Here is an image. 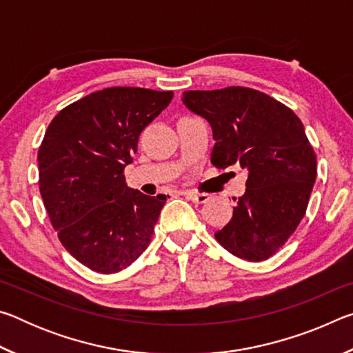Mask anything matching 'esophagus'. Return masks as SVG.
<instances>
[{
	"instance_id": "obj_1",
	"label": "esophagus",
	"mask_w": 353,
	"mask_h": 353,
	"mask_svg": "<svg viewBox=\"0 0 353 353\" xmlns=\"http://www.w3.org/2000/svg\"><path fill=\"white\" fill-rule=\"evenodd\" d=\"M183 196L190 201H193L194 204H205L210 199V196L207 193H193V191H183Z\"/></svg>"
}]
</instances>
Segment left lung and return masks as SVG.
Here are the masks:
<instances>
[{
    "instance_id": "left-lung-1",
    "label": "left lung",
    "mask_w": 353,
    "mask_h": 353,
    "mask_svg": "<svg viewBox=\"0 0 353 353\" xmlns=\"http://www.w3.org/2000/svg\"><path fill=\"white\" fill-rule=\"evenodd\" d=\"M182 103L210 123L212 163L248 171L246 193L214 234L238 259L268 260L305 214L316 181V155L301 119L285 104L248 87L183 92Z\"/></svg>"
}]
</instances>
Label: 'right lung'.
Instances as JSON below:
<instances>
[{"instance_id":"right-lung-1","label":"right lung","mask_w":353,"mask_h":353,"mask_svg":"<svg viewBox=\"0 0 353 353\" xmlns=\"http://www.w3.org/2000/svg\"><path fill=\"white\" fill-rule=\"evenodd\" d=\"M171 99L172 92L104 88L65 107L46 129L37 155L41 199L62 246L92 271L126 270L151 241L166 196L129 188L124 168Z\"/></svg>"}]
</instances>
